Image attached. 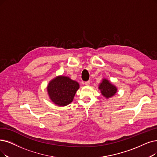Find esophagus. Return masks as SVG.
Returning <instances> with one entry per match:
<instances>
[{"mask_svg": "<svg viewBox=\"0 0 157 157\" xmlns=\"http://www.w3.org/2000/svg\"><path fill=\"white\" fill-rule=\"evenodd\" d=\"M85 85L86 86H89L90 84V81L88 80V81H86V82H85Z\"/></svg>", "mask_w": 157, "mask_h": 157, "instance_id": "obj_1", "label": "esophagus"}]
</instances>
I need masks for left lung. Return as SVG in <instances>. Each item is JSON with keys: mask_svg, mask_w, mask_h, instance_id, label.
Returning <instances> with one entry per match:
<instances>
[{"mask_svg": "<svg viewBox=\"0 0 157 157\" xmlns=\"http://www.w3.org/2000/svg\"><path fill=\"white\" fill-rule=\"evenodd\" d=\"M99 89L101 90L102 95L107 98L113 96L117 91L116 87L106 79L102 80V83L99 85Z\"/></svg>", "mask_w": 157, "mask_h": 157, "instance_id": "left-lung-1", "label": "left lung"}]
</instances>
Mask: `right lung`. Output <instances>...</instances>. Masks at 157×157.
Instances as JSON below:
<instances>
[{"label": "right lung", "mask_w": 157, "mask_h": 157, "mask_svg": "<svg viewBox=\"0 0 157 157\" xmlns=\"http://www.w3.org/2000/svg\"><path fill=\"white\" fill-rule=\"evenodd\" d=\"M78 88L79 84L76 81L60 76L50 81L47 90L52 102L58 105L65 106L73 101Z\"/></svg>", "instance_id": "obj_1"}]
</instances>
